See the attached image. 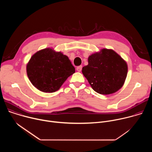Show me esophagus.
Here are the masks:
<instances>
[{"label":"esophagus","instance_id":"1","mask_svg":"<svg viewBox=\"0 0 152 152\" xmlns=\"http://www.w3.org/2000/svg\"><path fill=\"white\" fill-rule=\"evenodd\" d=\"M82 69V66H78V67L76 68V70H77V72H81Z\"/></svg>","mask_w":152,"mask_h":152}]
</instances>
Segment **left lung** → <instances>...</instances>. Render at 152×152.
<instances>
[{"label": "left lung", "instance_id": "left-lung-1", "mask_svg": "<svg viewBox=\"0 0 152 152\" xmlns=\"http://www.w3.org/2000/svg\"><path fill=\"white\" fill-rule=\"evenodd\" d=\"M88 64L82 73L97 93L107 95L115 93L123 85L127 73L124 60L111 49H103L88 57Z\"/></svg>", "mask_w": 152, "mask_h": 152}]
</instances>
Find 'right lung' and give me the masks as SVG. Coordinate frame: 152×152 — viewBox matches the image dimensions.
Segmentation results:
<instances>
[{
	"label": "right lung",
	"instance_id": "right-lung-1",
	"mask_svg": "<svg viewBox=\"0 0 152 152\" xmlns=\"http://www.w3.org/2000/svg\"><path fill=\"white\" fill-rule=\"evenodd\" d=\"M26 71L35 87L42 92L53 93L75 72V69L66 55L47 48L31 57Z\"/></svg>",
	"mask_w": 152,
	"mask_h": 152
}]
</instances>
